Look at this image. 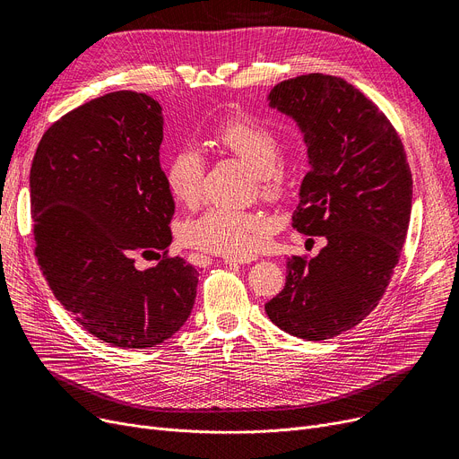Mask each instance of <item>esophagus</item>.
Here are the masks:
<instances>
[{"label": "esophagus", "instance_id": "esophagus-1", "mask_svg": "<svg viewBox=\"0 0 459 459\" xmlns=\"http://www.w3.org/2000/svg\"><path fill=\"white\" fill-rule=\"evenodd\" d=\"M255 260L256 256H225V262L229 266H242V264H251Z\"/></svg>", "mask_w": 459, "mask_h": 459}]
</instances>
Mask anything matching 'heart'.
I'll return each mask as SVG.
<instances>
[{"instance_id":"1","label":"heart","mask_w":459,"mask_h":459,"mask_svg":"<svg viewBox=\"0 0 459 459\" xmlns=\"http://www.w3.org/2000/svg\"><path fill=\"white\" fill-rule=\"evenodd\" d=\"M215 141L247 161L268 193L282 191L284 173L279 165L284 156V143L277 128L258 118L232 117L217 128ZM203 178L204 156L201 149L193 143L180 144L165 165V182L171 195L184 204H193L201 195ZM272 225L270 217L262 213L213 206L187 220L180 229V238L186 246L206 253L244 256L264 242Z\"/></svg>"}]
</instances>
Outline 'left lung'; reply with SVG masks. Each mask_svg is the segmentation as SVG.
I'll list each match as a JSON object with an SVG mask.
<instances>
[{
  "mask_svg": "<svg viewBox=\"0 0 459 459\" xmlns=\"http://www.w3.org/2000/svg\"><path fill=\"white\" fill-rule=\"evenodd\" d=\"M303 132L308 173L292 227L325 236L318 256L286 262L266 315L282 331L325 341L363 322L396 268L411 215L413 178L391 120L342 78L305 74L270 92Z\"/></svg>",
  "mask_w": 459,
  "mask_h": 459,
  "instance_id": "8db88e82",
  "label": "left lung"
}]
</instances>
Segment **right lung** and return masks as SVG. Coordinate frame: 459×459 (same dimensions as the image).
I'll use <instances>...</instances> for the list:
<instances>
[{"label":"right lung","mask_w":459,"mask_h":459,"mask_svg":"<svg viewBox=\"0 0 459 459\" xmlns=\"http://www.w3.org/2000/svg\"><path fill=\"white\" fill-rule=\"evenodd\" d=\"M161 139V106L117 91L56 120L31 163L39 266L83 329L118 348L161 344L195 303L199 272L169 255L175 201ZM156 250L154 269L134 268L135 254Z\"/></svg>","instance_id":"right-lung-1"}]
</instances>
